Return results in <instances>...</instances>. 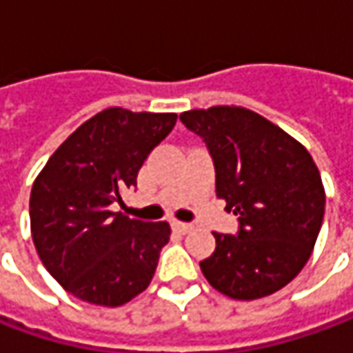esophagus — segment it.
Wrapping results in <instances>:
<instances>
[{"label":"esophagus","mask_w":353,"mask_h":353,"mask_svg":"<svg viewBox=\"0 0 353 353\" xmlns=\"http://www.w3.org/2000/svg\"><path fill=\"white\" fill-rule=\"evenodd\" d=\"M172 228L179 232V234H186V232H190L192 230V224H188V222H179V220H174L172 222Z\"/></svg>","instance_id":"esophagus-1"}]
</instances>
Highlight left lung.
I'll list each match as a JSON object with an SVG mask.
<instances>
[{
	"label": "left lung",
	"mask_w": 353,
	"mask_h": 353,
	"mask_svg": "<svg viewBox=\"0 0 353 353\" xmlns=\"http://www.w3.org/2000/svg\"><path fill=\"white\" fill-rule=\"evenodd\" d=\"M216 167V194L239 216L237 236L218 234L200 261L206 281L236 301L273 294L301 273L316 243L326 192L303 143L241 105L188 110Z\"/></svg>",
	"instance_id": "obj_1"
}]
</instances>
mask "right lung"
Instances as JSON below:
<instances>
[{"mask_svg": "<svg viewBox=\"0 0 353 353\" xmlns=\"http://www.w3.org/2000/svg\"><path fill=\"white\" fill-rule=\"evenodd\" d=\"M176 114L105 108L86 119L37 174L31 236L47 271L76 299L121 306L143 292L169 241L167 222L112 212L149 153L170 133Z\"/></svg>", "mask_w": 353, "mask_h": 353, "instance_id": "right-lung-1", "label": "right lung"}]
</instances>
